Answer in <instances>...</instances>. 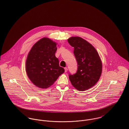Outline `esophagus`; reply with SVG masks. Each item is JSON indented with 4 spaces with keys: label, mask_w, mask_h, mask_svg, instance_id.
Here are the masks:
<instances>
[{
    "label": "esophagus",
    "mask_w": 129,
    "mask_h": 129,
    "mask_svg": "<svg viewBox=\"0 0 129 129\" xmlns=\"http://www.w3.org/2000/svg\"><path fill=\"white\" fill-rule=\"evenodd\" d=\"M64 69H65V73H66L67 71H68V69H67V67H65V68H64Z\"/></svg>",
    "instance_id": "esophagus-1"
}]
</instances>
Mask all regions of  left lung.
<instances>
[{"label":"left lung","instance_id":"obj_1","mask_svg":"<svg viewBox=\"0 0 129 129\" xmlns=\"http://www.w3.org/2000/svg\"><path fill=\"white\" fill-rule=\"evenodd\" d=\"M68 42L74 47V54L78 64L77 72L69 78L77 89L84 91L94 86L102 72V63L95 48L80 37H71Z\"/></svg>","mask_w":129,"mask_h":129}]
</instances>
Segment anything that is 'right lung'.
I'll use <instances>...</instances> for the list:
<instances>
[{"instance_id":"add662e5","label":"right lung","mask_w":129,"mask_h":129,"mask_svg":"<svg viewBox=\"0 0 129 129\" xmlns=\"http://www.w3.org/2000/svg\"><path fill=\"white\" fill-rule=\"evenodd\" d=\"M56 43L43 38L30 49L26 60V72L31 82L42 88H46L56 81L65 70L60 67L55 53Z\"/></svg>"}]
</instances>
